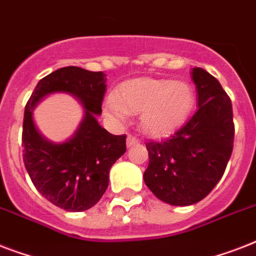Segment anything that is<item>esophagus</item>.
Returning a JSON list of instances; mask_svg holds the SVG:
<instances>
[{"label":"esophagus","instance_id":"1","mask_svg":"<svg viewBox=\"0 0 256 256\" xmlns=\"http://www.w3.org/2000/svg\"><path fill=\"white\" fill-rule=\"evenodd\" d=\"M138 142H140V140H138V138H136V136H132V134H128V140H126V144H128V148H132V146L136 144Z\"/></svg>","mask_w":256,"mask_h":256}]
</instances>
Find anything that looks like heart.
I'll use <instances>...</instances> for the list:
<instances>
[{"label":"heart","instance_id":"1","mask_svg":"<svg viewBox=\"0 0 256 256\" xmlns=\"http://www.w3.org/2000/svg\"><path fill=\"white\" fill-rule=\"evenodd\" d=\"M194 88L186 81L168 78H136L116 88L106 100L104 112L120 120L126 112H140V130L150 136H164L178 128L192 112Z\"/></svg>","mask_w":256,"mask_h":256}]
</instances>
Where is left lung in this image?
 <instances>
[{
	"label": "left lung",
	"mask_w": 256,
	"mask_h": 256,
	"mask_svg": "<svg viewBox=\"0 0 256 256\" xmlns=\"http://www.w3.org/2000/svg\"><path fill=\"white\" fill-rule=\"evenodd\" d=\"M198 110L168 138L146 144V186L156 198L172 206L202 200L216 186L234 148L232 104L215 77L192 69Z\"/></svg>",
	"instance_id": "1"
}]
</instances>
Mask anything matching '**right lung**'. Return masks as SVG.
Masks as SVG:
<instances>
[{
  "label": "right lung",
  "instance_id": "obj_1",
  "mask_svg": "<svg viewBox=\"0 0 256 256\" xmlns=\"http://www.w3.org/2000/svg\"><path fill=\"white\" fill-rule=\"evenodd\" d=\"M102 72L66 66L38 82L25 106L22 124L24 164L32 182L49 202L66 211H85L96 204L108 186V172L126 152V136L100 128L106 90ZM52 92H69L82 100L86 116L78 132L64 144H53L38 132L31 110Z\"/></svg>",
  "mask_w": 256,
  "mask_h": 256
}]
</instances>
